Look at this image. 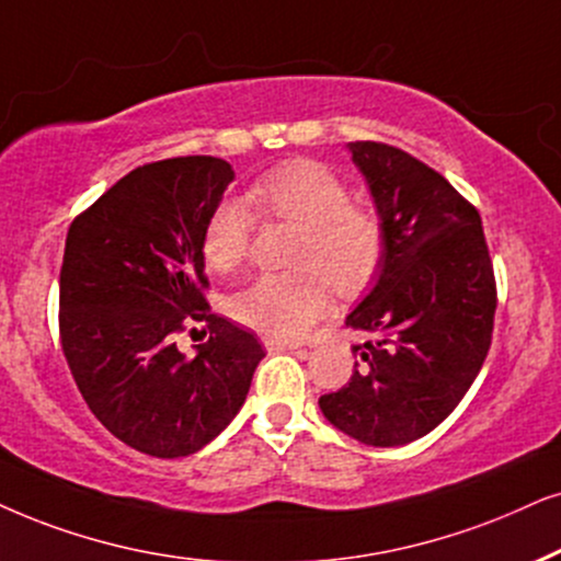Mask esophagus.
<instances>
[{"instance_id":"obj_1","label":"esophagus","mask_w":561,"mask_h":561,"mask_svg":"<svg viewBox=\"0 0 561 561\" xmlns=\"http://www.w3.org/2000/svg\"><path fill=\"white\" fill-rule=\"evenodd\" d=\"M264 344H266L268 352H293V350H300V344H297V342H287V339H274V336H268Z\"/></svg>"}]
</instances>
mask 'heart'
Here are the masks:
<instances>
[{
  "label": "heart",
  "instance_id": "heart-1",
  "mask_svg": "<svg viewBox=\"0 0 561 561\" xmlns=\"http://www.w3.org/2000/svg\"><path fill=\"white\" fill-rule=\"evenodd\" d=\"M251 207L266 219L300 228L289 266L261 274L232 297L240 323L274 339H300L329 305V285L342 295L359 293L382 264L386 238L378 215L352 204L346 183L310 160L268 170L248 191ZM240 198L219 202L204 225L202 253L217 272H236L251 253L256 217Z\"/></svg>",
  "mask_w": 561,
  "mask_h": 561
}]
</instances>
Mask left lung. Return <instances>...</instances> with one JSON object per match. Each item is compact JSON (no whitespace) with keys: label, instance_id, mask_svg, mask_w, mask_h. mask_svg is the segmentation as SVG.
Masks as SVG:
<instances>
[{"label":"left lung","instance_id":"1","mask_svg":"<svg viewBox=\"0 0 561 561\" xmlns=\"http://www.w3.org/2000/svg\"><path fill=\"white\" fill-rule=\"evenodd\" d=\"M378 209V279L346 325L367 333L344 388L318 399L344 435L375 448L420 439L458 407L492 344L497 285L473 204L437 170L382 141H350Z\"/></svg>","mask_w":561,"mask_h":561}]
</instances>
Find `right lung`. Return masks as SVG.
<instances>
[{"mask_svg": "<svg viewBox=\"0 0 561 561\" xmlns=\"http://www.w3.org/2000/svg\"><path fill=\"white\" fill-rule=\"evenodd\" d=\"M236 173L191 154L147 162L69 225L59 336L98 422L154 458L202 450L243 407L264 346L209 310L202 236ZM207 322L194 355L174 333ZM194 331V329H191Z\"/></svg>", "mask_w": 561, "mask_h": 561, "instance_id": "obj_1", "label": "right lung"}]
</instances>
